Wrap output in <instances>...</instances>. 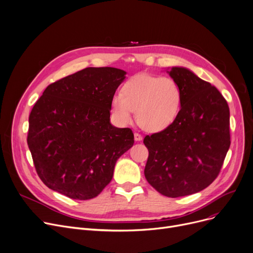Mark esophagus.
Instances as JSON below:
<instances>
[{
	"mask_svg": "<svg viewBox=\"0 0 253 253\" xmlns=\"http://www.w3.org/2000/svg\"><path fill=\"white\" fill-rule=\"evenodd\" d=\"M134 138H135V141H141L142 140V136L138 133H135L134 134Z\"/></svg>",
	"mask_w": 253,
	"mask_h": 253,
	"instance_id": "1",
	"label": "esophagus"
}]
</instances>
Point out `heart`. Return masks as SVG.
Returning a JSON list of instances; mask_svg holds the SVG:
<instances>
[{
    "mask_svg": "<svg viewBox=\"0 0 253 253\" xmlns=\"http://www.w3.org/2000/svg\"><path fill=\"white\" fill-rule=\"evenodd\" d=\"M181 100V88L173 78L139 74L125 83L122 94L114 95L111 108L119 124H130L136 110L142 128L160 131L175 122Z\"/></svg>",
    "mask_w": 253,
    "mask_h": 253,
    "instance_id": "b5f03b06",
    "label": "heart"
}]
</instances>
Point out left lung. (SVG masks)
Segmentation results:
<instances>
[{"mask_svg":"<svg viewBox=\"0 0 253 253\" xmlns=\"http://www.w3.org/2000/svg\"><path fill=\"white\" fill-rule=\"evenodd\" d=\"M167 72L181 88V108L170 126L144 138L149 152L144 175L160 194L178 198L218 176L231 145L230 109L219 90L190 70Z\"/></svg>","mask_w":253,"mask_h":253,"instance_id":"8db88e82","label":"left lung"}]
</instances>
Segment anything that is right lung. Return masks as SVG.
Here are the masks:
<instances>
[{
	"mask_svg": "<svg viewBox=\"0 0 253 253\" xmlns=\"http://www.w3.org/2000/svg\"><path fill=\"white\" fill-rule=\"evenodd\" d=\"M126 72L85 68L44 90L29 117L28 145L42 182L89 200L109 184L116 161L134 145L130 128L110 123L111 101Z\"/></svg>",
	"mask_w": 253,
	"mask_h": 253,
	"instance_id": "add662e5",
	"label": "right lung"
}]
</instances>
